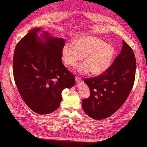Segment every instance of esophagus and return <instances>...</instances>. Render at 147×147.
<instances>
[{"label": "esophagus", "instance_id": "1", "mask_svg": "<svg viewBox=\"0 0 147 147\" xmlns=\"http://www.w3.org/2000/svg\"><path fill=\"white\" fill-rule=\"evenodd\" d=\"M75 80L77 82H80L82 80V79L79 76H75Z\"/></svg>", "mask_w": 147, "mask_h": 147}]
</instances>
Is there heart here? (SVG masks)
Masks as SVG:
<instances>
[{
  "label": "heart",
  "mask_w": 147,
  "mask_h": 147,
  "mask_svg": "<svg viewBox=\"0 0 147 147\" xmlns=\"http://www.w3.org/2000/svg\"><path fill=\"white\" fill-rule=\"evenodd\" d=\"M115 49L111 45L105 43L99 38L82 36L76 40L67 42L62 49L64 63L76 67L85 56V63L79 68V72L101 75L110 67L114 55Z\"/></svg>",
  "instance_id": "heart-1"
}]
</instances>
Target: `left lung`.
Segmentation results:
<instances>
[{
  "label": "left lung",
  "instance_id": "1",
  "mask_svg": "<svg viewBox=\"0 0 147 147\" xmlns=\"http://www.w3.org/2000/svg\"><path fill=\"white\" fill-rule=\"evenodd\" d=\"M135 53L124 40L120 53L103 74L85 79L90 96L82 100L84 111L95 120L109 117L123 105L132 90L135 78Z\"/></svg>",
  "mask_w": 147,
  "mask_h": 147
}]
</instances>
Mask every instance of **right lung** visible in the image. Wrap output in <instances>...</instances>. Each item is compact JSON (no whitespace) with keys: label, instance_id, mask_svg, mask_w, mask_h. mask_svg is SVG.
I'll use <instances>...</instances> for the list:
<instances>
[{"label":"right lung","instance_id":"obj_1","mask_svg":"<svg viewBox=\"0 0 147 147\" xmlns=\"http://www.w3.org/2000/svg\"><path fill=\"white\" fill-rule=\"evenodd\" d=\"M36 28L23 37L15 47L13 74L19 93L30 109L39 114L56 110L61 93L75 83L74 76L62 63L63 38L52 37L45 32L43 42Z\"/></svg>","mask_w":147,"mask_h":147}]
</instances>
